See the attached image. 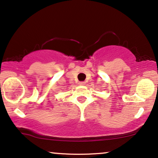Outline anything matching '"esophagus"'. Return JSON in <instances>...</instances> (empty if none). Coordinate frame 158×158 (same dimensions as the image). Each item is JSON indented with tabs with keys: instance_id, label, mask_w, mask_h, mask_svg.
I'll list each match as a JSON object with an SVG mask.
<instances>
[{
	"instance_id": "esophagus-1",
	"label": "esophagus",
	"mask_w": 158,
	"mask_h": 158,
	"mask_svg": "<svg viewBox=\"0 0 158 158\" xmlns=\"http://www.w3.org/2000/svg\"><path fill=\"white\" fill-rule=\"evenodd\" d=\"M80 85H85V81H81V82L79 83Z\"/></svg>"
}]
</instances>
